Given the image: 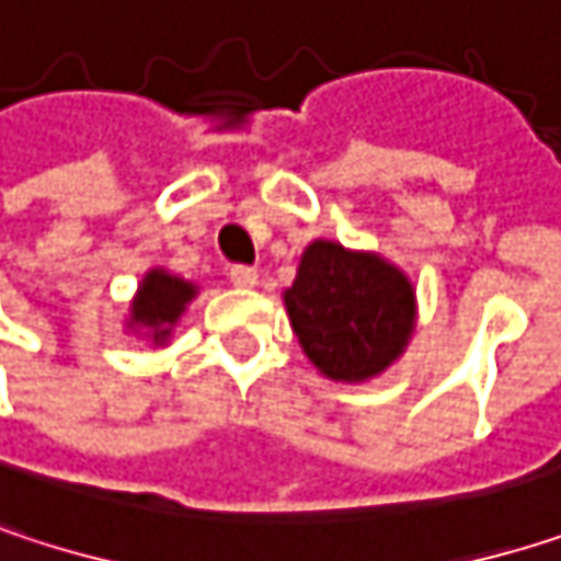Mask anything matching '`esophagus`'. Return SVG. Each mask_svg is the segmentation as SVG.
<instances>
[{
	"label": "esophagus",
	"mask_w": 561,
	"mask_h": 561,
	"mask_svg": "<svg viewBox=\"0 0 561 561\" xmlns=\"http://www.w3.org/2000/svg\"><path fill=\"white\" fill-rule=\"evenodd\" d=\"M256 279H260V273H256L253 266H243V263L230 266V282H233V285H240V288H253Z\"/></svg>",
	"instance_id": "34e87169"
}]
</instances>
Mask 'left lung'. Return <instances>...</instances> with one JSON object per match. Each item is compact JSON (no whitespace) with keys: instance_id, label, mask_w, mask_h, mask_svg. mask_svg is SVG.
<instances>
[{"instance_id":"8db88e82","label":"left lung","mask_w":561,"mask_h":561,"mask_svg":"<svg viewBox=\"0 0 561 561\" xmlns=\"http://www.w3.org/2000/svg\"><path fill=\"white\" fill-rule=\"evenodd\" d=\"M285 308L308 360L347 383L387 370L415 321L412 285L396 266L328 240L305 250Z\"/></svg>"}]
</instances>
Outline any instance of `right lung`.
I'll return each instance as SVG.
<instances>
[{"mask_svg":"<svg viewBox=\"0 0 561 561\" xmlns=\"http://www.w3.org/2000/svg\"><path fill=\"white\" fill-rule=\"evenodd\" d=\"M194 298V285L174 279L162 270H152L142 288H139V298L133 305V321L149 328V334L159 341H165L171 331V324L178 321V314L184 311V305Z\"/></svg>","mask_w":561,"mask_h":561,"instance_id":"1","label":"right lung"}]
</instances>
